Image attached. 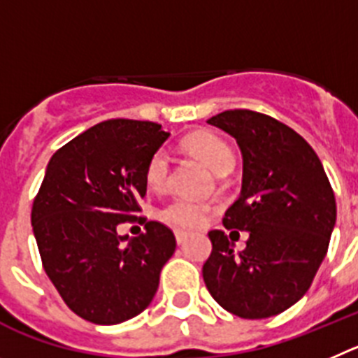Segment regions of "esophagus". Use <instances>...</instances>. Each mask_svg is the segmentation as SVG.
Masks as SVG:
<instances>
[{
    "label": "esophagus",
    "mask_w": 358,
    "mask_h": 358,
    "mask_svg": "<svg viewBox=\"0 0 358 358\" xmlns=\"http://www.w3.org/2000/svg\"><path fill=\"white\" fill-rule=\"evenodd\" d=\"M175 237H176V243L183 244V243H185V239H187V234H185V231H176Z\"/></svg>",
    "instance_id": "esophagus-1"
}]
</instances>
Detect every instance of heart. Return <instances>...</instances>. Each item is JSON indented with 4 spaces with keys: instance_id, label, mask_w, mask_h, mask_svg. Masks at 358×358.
Returning <instances> with one entry per match:
<instances>
[{
    "instance_id": "1",
    "label": "heart",
    "mask_w": 358,
    "mask_h": 358,
    "mask_svg": "<svg viewBox=\"0 0 358 358\" xmlns=\"http://www.w3.org/2000/svg\"><path fill=\"white\" fill-rule=\"evenodd\" d=\"M183 148L191 155L201 159L217 175L227 173L234 164V153L230 146L212 134L191 135L183 141ZM167 176H169V159L164 151H157L146 166V173H144L146 185L151 191H164L167 185ZM160 219L175 230L191 231L203 227L207 219V207L191 199H175L166 208H162Z\"/></svg>"
}]
</instances>
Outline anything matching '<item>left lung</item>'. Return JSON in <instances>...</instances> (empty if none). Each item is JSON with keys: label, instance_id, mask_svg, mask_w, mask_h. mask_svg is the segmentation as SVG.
<instances>
[{"label": "left lung", "instance_id": "8db88e82", "mask_svg": "<svg viewBox=\"0 0 358 358\" xmlns=\"http://www.w3.org/2000/svg\"><path fill=\"white\" fill-rule=\"evenodd\" d=\"M207 123L239 144L243 189L223 219L230 237L208 231L203 280L224 310L271 317L310 287L336 227V196L320 157L287 124L253 110L221 112ZM237 229L250 235L243 252L233 250Z\"/></svg>", "mask_w": 358, "mask_h": 358}]
</instances>
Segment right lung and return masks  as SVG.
<instances>
[{
    "label": "right lung",
    "instance_id": "1",
    "mask_svg": "<svg viewBox=\"0 0 358 358\" xmlns=\"http://www.w3.org/2000/svg\"><path fill=\"white\" fill-rule=\"evenodd\" d=\"M169 131L151 121L108 119L60 148L46 167L31 227L46 275L67 307L96 324L131 320L151 303L175 235L144 221L117 234L146 196V166Z\"/></svg>",
    "mask_w": 358,
    "mask_h": 358
}]
</instances>
